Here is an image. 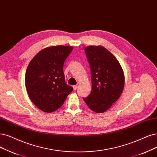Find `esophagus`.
I'll return each instance as SVG.
<instances>
[{"instance_id": "esophagus-1", "label": "esophagus", "mask_w": 157, "mask_h": 157, "mask_svg": "<svg viewBox=\"0 0 157 157\" xmlns=\"http://www.w3.org/2000/svg\"><path fill=\"white\" fill-rule=\"evenodd\" d=\"M73 89H74V90H76V89H78V86H77V85H74V86H73Z\"/></svg>"}]
</instances>
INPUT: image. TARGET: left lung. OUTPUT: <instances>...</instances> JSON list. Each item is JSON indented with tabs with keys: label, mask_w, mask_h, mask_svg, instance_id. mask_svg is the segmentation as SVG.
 <instances>
[{
	"label": "left lung",
	"mask_w": 157,
	"mask_h": 157,
	"mask_svg": "<svg viewBox=\"0 0 157 157\" xmlns=\"http://www.w3.org/2000/svg\"><path fill=\"white\" fill-rule=\"evenodd\" d=\"M91 71L92 90L83 100L92 111L102 113L112 106L122 93L125 76L120 63L102 46L85 48Z\"/></svg>",
	"instance_id": "obj_1"
}]
</instances>
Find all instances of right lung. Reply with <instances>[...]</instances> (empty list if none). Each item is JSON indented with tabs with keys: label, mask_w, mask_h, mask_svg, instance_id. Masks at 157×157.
I'll use <instances>...</instances> for the list:
<instances>
[{
	"label": "right lung",
	"mask_w": 157,
	"mask_h": 157,
	"mask_svg": "<svg viewBox=\"0 0 157 157\" xmlns=\"http://www.w3.org/2000/svg\"><path fill=\"white\" fill-rule=\"evenodd\" d=\"M72 46H52L40 50L29 63L25 85L29 98L37 108L52 113L60 108L73 88L66 84L63 65Z\"/></svg>",
	"instance_id": "1"
}]
</instances>
